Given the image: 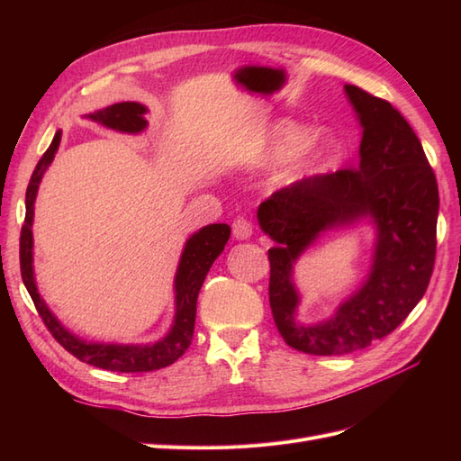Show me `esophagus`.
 <instances>
[{
    "mask_svg": "<svg viewBox=\"0 0 461 461\" xmlns=\"http://www.w3.org/2000/svg\"><path fill=\"white\" fill-rule=\"evenodd\" d=\"M232 234L236 240H248L252 236V225L246 219H236L232 222Z\"/></svg>",
    "mask_w": 461,
    "mask_h": 461,
    "instance_id": "34e87169",
    "label": "esophagus"
}]
</instances>
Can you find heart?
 Returning <instances> with one entry per match:
<instances>
[{
	"mask_svg": "<svg viewBox=\"0 0 461 461\" xmlns=\"http://www.w3.org/2000/svg\"><path fill=\"white\" fill-rule=\"evenodd\" d=\"M329 153L325 134L313 132L292 119H278L246 153V165L261 169L286 159L283 178L294 183L308 176Z\"/></svg>",
	"mask_w": 461,
	"mask_h": 461,
	"instance_id": "b5f03b06",
	"label": "heart"
}]
</instances>
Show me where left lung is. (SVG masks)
<instances>
[{
    "label": "left lung",
    "mask_w": 461,
    "mask_h": 461,
    "mask_svg": "<svg viewBox=\"0 0 461 461\" xmlns=\"http://www.w3.org/2000/svg\"><path fill=\"white\" fill-rule=\"evenodd\" d=\"M359 127L357 169L315 175L275 192L258 209L269 249L275 325L294 350L342 356L384 339L425 294L437 254L438 186L420 138L388 102L344 85ZM369 220L370 275L329 320L302 324L294 263L321 233Z\"/></svg>",
    "instance_id": "obj_1"
}]
</instances>
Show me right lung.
I'll return each instance as SVG.
<instances>
[{"label": "right lung", "mask_w": 461, "mask_h": 461, "mask_svg": "<svg viewBox=\"0 0 461 461\" xmlns=\"http://www.w3.org/2000/svg\"><path fill=\"white\" fill-rule=\"evenodd\" d=\"M148 107L138 102H121L104 109H97L90 115H85L90 121L104 124L127 134H140L146 131ZM61 142V131L55 132L50 148L38 161L36 169L31 176L29 188H26V215L21 230V275L23 283L36 305V310L44 321L48 330L53 334L67 352H71L85 364L95 366L107 371L119 373H144L156 371L175 364L183 356L192 342L194 323H196V303L200 288L205 281L207 271L212 269L213 261L221 256L225 244L229 242L230 227L225 222H215L194 232L185 244L183 256H180L176 275H175V317L169 332L158 342L149 344H104L88 342L78 339L68 329H65L59 319L55 317L46 302L41 300L36 278H34V240H32V222H34V202L41 183V176L48 171L55 153H58Z\"/></svg>", "instance_id": "add662e5"}]
</instances>
